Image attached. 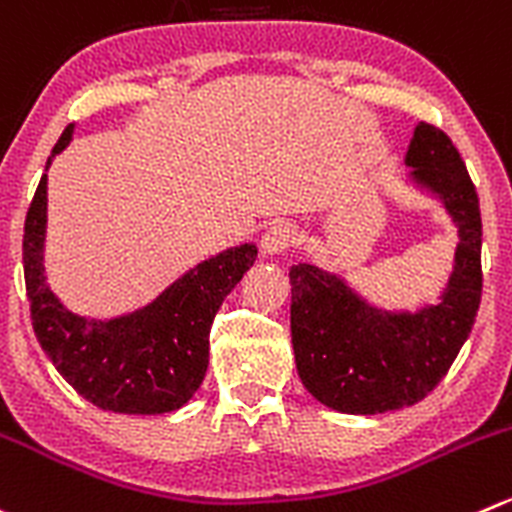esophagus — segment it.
<instances>
[{"label": "esophagus", "instance_id": "esophagus-1", "mask_svg": "<svg viewBox=\"0 0 512 512\" xmlns=\"http://www.w3.org/2000/svg\"><path fill=\"white\" fill-rule=\"evenodd\" d=\"M295 242V227L290 222H272L265 232H262L260 247L265 255H280L287 247Z\"/></svg>", "mask_w": 512, "mask_h": 512}]
</instances>
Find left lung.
<instances>
[{
    "mask_svg": "<svg viewBox=\"0 0 512 512\" xmlns=\"http://www.w3.org/2000/svg\"><path fill=\"white\" fill-rule=\"evenodd\" d=\"M405 165L458 227L453 275L438 305L377 310L337 275L305 262L290 267L297 372L307 393L337 413L377 415L420 403L450 370L478 315L483 222L463 157L443 130L418 122Z\"/></svg>",
    "mask_w": 512,
    "mask_h": 512,
    "instance_id": "obj_1",
    "label": "left lung"
}]
</instances>
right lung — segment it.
Wrapping results in <instances>:
<instances>
[{
  "label": "right lung",
  "instance_id": "right-lung-1",
  "mask_svg": "<svg viewBox=\"0 0 512 512\" xmlns=\"http://www.w3.org/2000/svg\"><path fill=\"white\" fill-rule=\"evenodd\" d=\"M72 130L69 124L62 132L52 157L69 145ZM44 227L47 175L27 210L22 255L34 335L59 375L84 400L109 413L160 415L182 408L205 380L212 320L255 265L257 247H230L200 262L142 310L114 320H87L69 312L49 290Z\"/></svg>",
  "mask_w": 512,
  "mask_h": 512
}]
</instances>
